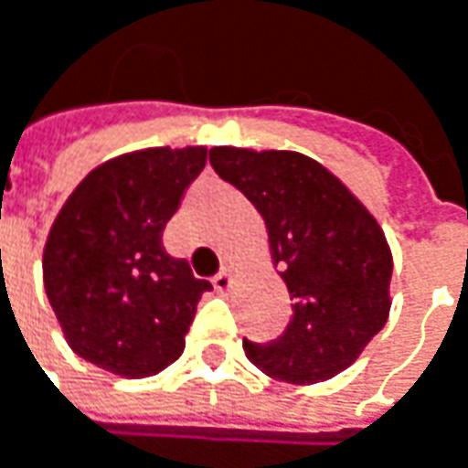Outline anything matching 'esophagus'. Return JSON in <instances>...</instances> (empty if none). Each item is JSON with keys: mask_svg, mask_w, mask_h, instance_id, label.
Returning <instances> with one entry per match:
<instances>
[{"mask_svg": "<svg viewBox=\"0 0 468 468\" xmlns=\"http://www.w3.org/2000/svg\"><path fill=\"white\" fill-rule=\"evenodd\" d=\"M212 285L214 291H219V293L230 291V285H233V272H230L228 267H222V270L212 277Z\"/></svg>", "mask_w": 468, "mask_h": 468, "instance_id": "34e87169", "label": "esophagus"}]
</instances>
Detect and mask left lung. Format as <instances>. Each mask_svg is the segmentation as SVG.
<instances>
[{
  "label": "left lung",
  "mask_w": 468,
  "mask_h": 468,
  "mask_svg": "<svg viewBox=\"0 0 468 468\" xmlns=\"http://www.w3.org/2000/svg\"><path fill=\"white\" fill-rule=\"evenodd\" d=\"M209 165L264 217L274 267L293 298L282 335L243 337L249 361L293 385L335 377L390 312L393 256L375 217L303 154L217 146Z\"/></svg>",
  "instance_id": "8db88e82"
}]
</instances>
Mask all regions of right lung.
<instances>
[{"instance_id": "1", "label": "right lung", "mask_w": 468, "mask_h": 468, "mask_svg": "<svg viewBox=\"0 0 468 468\" xmlns=\"http://www.w3.org/2000/svg\"><path fill=\"white\" fill-rule=\"evenodd\" d=\"M207 165V149H146L96 167L51 225L44 285L70 348L122 377L180 358L201 295L162 233Z\"/></svg>"}]
</instances>
